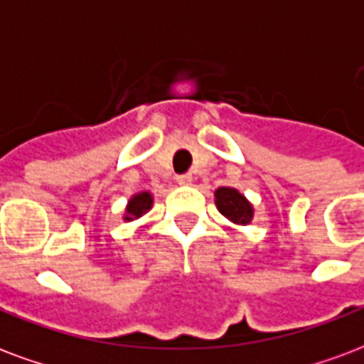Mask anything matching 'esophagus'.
I'll use <instances>...</instances> for the list:
<instances>
[{"label": "esophagus", "instance_id": "1", "mask_svg": "<svg viewBox=\"0 0 364 364\" xmlns=\"http://www.w3.org/2000/svg\"><path fill=\"white\" fill-rule=\"evenodd\" d=\"M175 179H177V183H179V185H191V183H193V175L183 173V175H177Z\"/></svg>", "mask_w": 364, "mask_h": 364}]
</instances>
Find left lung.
Wrapping results in <instances>:
<instances>
[{
    "label": "left lung",
    "instance_id": "1",
    "mask_svg": "<svg viewBox=\"0 0 364 364\" xmlns=\"http://www.w3.org/2000/svg\"><path fill=\"white\" fill-rule=\"evenodd\" d=\"M216 206L220 214L239 225H247L252 218V206L249 200L231 187H220L216 191Z\"/></svg>",
    "mask_w": 364,
    "mask_h": 364
}]
</instances>
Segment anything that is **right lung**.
I'll return each mask as SVG.
<instances>
[{
  "instance_id": "1",
  "label": "right lung",
  "mask_w": 364,
  "mask_h": 364,
  "mask_svg": "<svg viewBox=\"0 0 364 364\" xmlns=\"http://www.w3.org/2000/svg\"><path fill=\"white\" fill-rule=\"evenodd\" d=\"M152 206V196L150 193H141V195H134L131 200H129L127 206V216L125 220H133V218H141L144 212H148Z\"/></svg>"
}]
</instances>
